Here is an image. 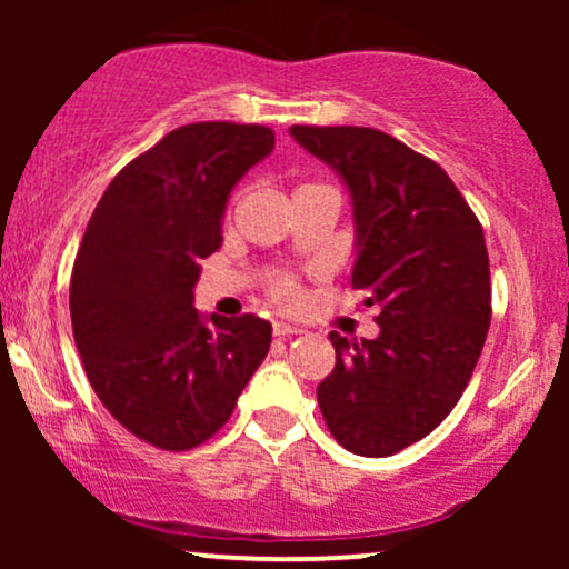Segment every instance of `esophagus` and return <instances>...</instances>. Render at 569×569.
I'll list each match as a JSON object with an SVG mask.
<instances>
[{
    "mask_svg": "<svg viewBox=\"0 0 569 569\" xmlns=\"http://www.w3.org/2000/svg\"><path fill=\"white\" fill-rule=\"evenodd\" d=\"M272 335L276 337H291V335H302V329L293 323H286V321H276L272 323Z\"/></svg>",
    "mask_w": 569,
    "mask_h": 569,
    "instance_id": "obj_1",
    "label": "esophagus"
}]
</instances>
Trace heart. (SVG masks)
I'll return each mask as SVG.
<instances>
[{"label":"heart","instance_id":"heart-1","mask_svg":"<svg viewBox=\"0 0 569 569\" xmlns=\"http://www.w3.org/2000/svg\"><path fill=\"white\" fill-rule=\"evenodd\" d=\"M264 291L278 307H289V310L291 307L302 305V299H305V291H302V286H299V280L293 276H286V272H278V276L267 278Z\"/></svg>","mask_w":569,"mask_h":569}]
</instances>
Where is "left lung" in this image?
Listing matches in <instances>:
<instances>
[{
  "label": "left lung",
  "instance_id": "1",
  "mask_svg": "<svg viewBox=\"0 0 569 569\" xmlns=\"http://www.w3.org/2000/svg\"><path fill=\"white\" fill-rule=\"evenodd\" d=\"M337 168L358 227L350 289L380 307V337L345 339L318 407L348 452L388 457L426 439L471 382L492 321L485 230L447 171L375 128L291 126Z\"/></svg>",
  "mask_w": 569,
  "mask_h": 569
}]
</instances>
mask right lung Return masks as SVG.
Listing matches in <instances>:
<instances>
[{"mask_svg":"<svg viewBox=\"0 0 569 569\" xmlns=\"http://www.w3.org/2000/svg\"><path fill=\"white\" fill-rule=\"evenodd\" d=\"M272 147L267 126L176 128L114 176L82 234L69 310L84 375L122 428L166 452L213 439L270 350L253 312L202 323L192 286L232 187Z\"/></svg>","mask_w":569,"mask_h":569,"instance_id":"obj_1","label":"right lung"}]
</instances>
